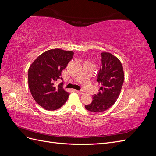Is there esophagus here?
Segmentation results:
<instances>
[{"label": "esophagus", "mask_w": 156, "mask_h": 156, "mask_svg": "<svg viewBox=\"0 0 156 156\" xmlns=\"http://www.w3.org/2000/svg\"><path fill=\"white\" fill-rule=\"evenodd\" d=\"M75 91H76L79 94H83V91L81 90H75Z\"/></svg>", "instance_id": "obj_1"}]
</instances>
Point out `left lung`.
Masks as SVG:
<instances>
[{
    "label": "left lung",
    "mask_w": 156,
    "mask_h": 156,
    "mask_svg": "<svg viewBox=\"0 0 156 156\" xmlns=\"http://www.w3.org/2000/svg\"><path fill=\"white\" fill-rule=\"evenodd\" d=\"M124 81V70L119 58L109 53H101V65L96 81L100 84L99 92L94 94L87 110L100 112L109 108L119 98Z\"/></svg>",
    "instance_id": "obj_1"
}]
</instances>
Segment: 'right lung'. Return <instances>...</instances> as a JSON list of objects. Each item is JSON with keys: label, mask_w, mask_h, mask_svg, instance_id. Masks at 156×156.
Returning a JSON list of instances; mask_svg holds the SVG:
<instances>
[{"label": "right lung", "mask_w": 156, "mask_h": 156, "mask_svg": "<svg viewBox=\"0 0 156 156\" xmlns=\"http://www.w3.org/2000/svg\"><path fill=\"white\" fill-rule=\"evenodd\" d=\"M73 51L55 49L47 51L30 65L28 73L29 87L37 104L48 111L62 107L69 94L62 88L63 82L56 86V82L63 79L62 71L73 58Z\"/></svg>", "instance_id": "1"}]
</instances>
